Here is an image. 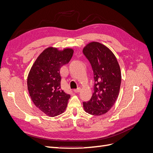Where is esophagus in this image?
<instances>
[{
    "label": "esophagus",
    "mask_w": 153,
    "mask_h": 153,
    "mask_svg": "<svg viewBox=\"0 0 153 153\" xmlns=\"http://www.w3.org/2000/svg\"><path fill=\"white\" fill-rule=\"evenodd\" d=\"M73 91H74V92H76V93H77V92H79L81 91V88L79 87V88H78V89H74Z\"/></svg>",
    "instance_id": "1"
}]
</instances>
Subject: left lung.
Wrapping results in <instances>:
<instances>
[{
    "label": "left lung",
    "instance_id": "1",
    "mask_svg": "<svg viewBox=\"0 0 153 153\" xmlns=\"http://www.w3.org/2000/svg\"><path fill=\"white\" fill-rule=\"evenodd\" d=\"M83 53L89 60L94 73V93L87 102H83L84 110L96 116L111 109L119 96L121 72L114 53L102 43L92 41L86 45Z\"/></svg>",
    "mask_w": 153,
    "mask_h": 153
}]
</instances>
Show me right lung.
<instances>
[{
	"label": "right lung",
	"mask_w": 153,
	"mask_h": 153,
	"mask_svg": "<svg viewBox=\"0 0 153 153\" xmlns=\"http://www.w3.org/2000/svg\"><path fill=\"white\" fill-rule=\"evenodd\" d=\"M73 54L72 48L45 49L36 59L27 77V88L36 107L50 117L66 110L70 95L61 89V68L68 64Z\"/></svg>",
	"instance_id": "obj_1"
}]
</instances>
